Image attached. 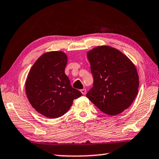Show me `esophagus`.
Wrapping results in <instances>:
<instances>
[{"label": "esophagus", "instance_id": "1", "mask_svg": "<svg viewBox=\"0 0 159 159\" xmlns=\"http://www.w3.org/2000/svg\"><path fill=\"white\" fill-rule=\"evenodd\" d=\"M80 92H81V93L83 95H85L86 93V89H81L80 90Z\"/></svg>", "mask_w": 159, "mask_h": 159}]
</instances>
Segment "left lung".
Wrapping results in <instances>:
<instances>
[{
	"mask_svg": "<svg viewBox=\"0 0 159 159\" xmlns=\"http://www.w3.org/2000/svg\"><path fill=\"white\" fill-rule=\"evenodd\" d=\"M87 57L93 79L87 98L108 115H117L129 108L139 86L134 63L118 50L107 46L96 47Z\"/></svg>",
	"mask_w": 159,
	"mask_h": 159,
	"instance_id": "1",
	"label": "left lung"
}]
</instances>
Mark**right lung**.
<instances>
[{"label":"right lung","instance_id":"add662e5","mask_svg":"<svg viewBox=\"0 0 159 159\" xmlns=\"http://www.w3.org/2000/svg\"><path fill=\"white\" fill-rule=\"evenodd\" d=\"M67 56L63 52L52 51L42 55L32 66L25 82V91L35 111L50 118L62 116L74 99L82 93L73 89L65 68Z\"/></svg>","mask_w":159,"mask_h":159}]
</instances>
